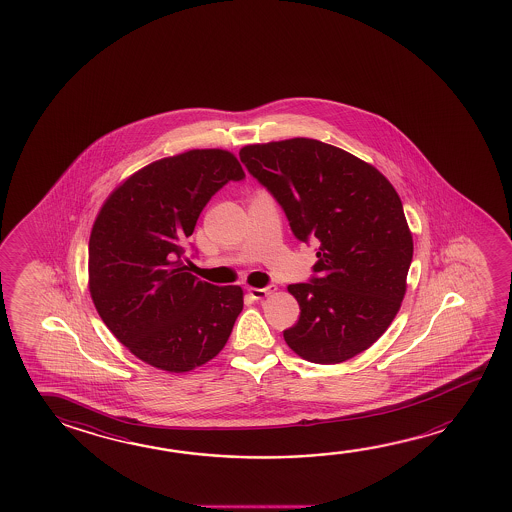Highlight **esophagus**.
I'll return each mask as SVG.
<instances>
[{
  "instance_id": "obj_1",
  "label": "esophagus",
  "mask_w": 512,
  "mask_h": 512,
  "mask_svg": "<svg viewBox=\"0 0 512 512\" xmlns=\"http://www.w3.org/2000/svg\"><path fill=\"white\" fill-rule=\"evenodd\" d=\"M275 285H268V287H262V289H259V287H250L248 289V293L252 294V298H255V300H262V298H266V296H269L271 293H275Z\"/></svg>"
}]
</instances>
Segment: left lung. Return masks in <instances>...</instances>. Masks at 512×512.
Here are the masks:
<instances>
[{
    "instance_id": "obj_1",
    "label": "left lung",
    "mask_w": 512,
    "mask_h": 512,
    "mask_svg": "<svg viewBox=\"0 0 512 512\" xmlns=\"http://www.w3.org/2000/svg\"><path fill=\"white\" fill-rule=\"evenodd\" d=\"M239 157L280 203L294 237L318 244L316 275L287 287L300 318L284 330L285 343L316 364L368 350L400 310L414 252L391 182L352 153L305 137L248 144Z\"/></svg>"
}]
</instances>
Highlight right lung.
I'll return each instance as SVG.
<instances>
[{"label": "right lung", "instance_id": "obj_1", "mask_svg": "<svg viewBox=\"0 0 512 512\" xmlns=\"http://www.w3.org/2000/svg\"><path fill=\"white\" fill-rule=\"evenodd\" d=\"M244 171L227 150L155 160L103 203L89 239V291L110 332L137 359L185 373L214 359L243 310L239 285L184 266V243L210 198Z\"/></svg>", "mask_w": 512, "mask_h": 512}]
</instances>
